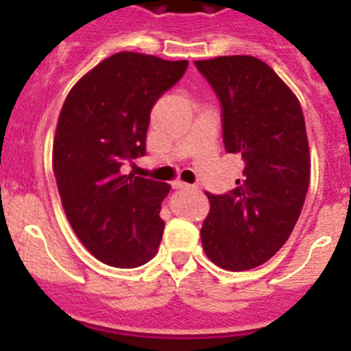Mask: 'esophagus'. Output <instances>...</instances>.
<instances>
[{
    "instance_id": "1",
    "label": "esophagus",
    "mask_w": 351,
    "mask_h": 351,
    "mask_svg": "<svg viewBox=\"0 0 351 351\" xmlns=\"http://www.w3.org/2000/svg\"><path fill=\"white\" fill-rule=\"evenodd\" d=\"M172 186H173V188H176V190H186V191H195V190H197V186L186 184V182H181V181H176Z\"/></svg>"
}]
</instances>
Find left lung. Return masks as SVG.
Masks as SVG:
<instances>
[{"label": "left lung", "instance_id": "8db88e82", "mask_svg": "<svg viewBox=\"0 0 351 351\" xmlns=\"http://www.w3.org/2000/svg\"><path fill=\"white\" fill-rule=\"evenodd\" d=\"M195 66L218 96L225 151L244 160L234 190L207 193L204 251L226 271L258 267L287 243L306 200L311 165L302 108L253 56H221Z\"/></svg>", "mask_w": 351, "mask_h": 351}]
</instances>
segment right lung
Here are the masks:
<instances>
[{"instance_id": "right-lung-1", "label": "right lung", "mask_w": 351, "mask_h": 351, "mask_svg": "<svg viewBox=\"0 0 351 351\" xmlns=\"http://www.w3.org/2000/svg\"><path fill=\"white\" fill-rule=\"evenodd\" d=\"M186 68L117 52L86 73L61 108L52 151L61 202L80 243L107 265L138 267L156 255L170 186L123 176L121 167L145 154L151 110Z\"/></svg>"}]
</instances>
